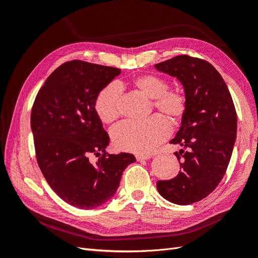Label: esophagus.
Wrapping results in <instances>:
<instances>
[{
	"label": "esophagus",
	"mask_w": 258,
	"mask_h": 258,
	"mask_svg": "<svg viewBox=\"0 0 258 258\" xmlns=\"http://www.w3.org/2000/svg\"><path fill=\"white\" fill-rule=\"evenodd\" d=\"M136 158H137V160H147V159H151L152 156L151 155L138 154V155H136Z\"/></svg>",
	"instance_id": "esophagus-1"
}]
</instances>
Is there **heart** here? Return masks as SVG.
Segmentation results:
<instances>
[{"mask_svg":"<svg viewBox=\"0 0 258 258\" xmlns=\"http://www.w3.org/2000/svg\"><path fill=\"white\" fill-rule=\"evenodd\" d=\"M131 86L148 99L160 116L144 121H124L112 131V140L117 150L137 154L153 152L169 137L171 126L182 121L187 110V97L181 89H169L168 82L154 74L139 75L130 82ZM121 88L110 83L100 90L95 101V111L103 123H112L119 116Z\"/></svg>","mask_w":258,"mask_h":258,"instance_id":"heart-1","label":"heart"}]
</instances>
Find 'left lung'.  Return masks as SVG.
Instances as JSON below:
<instances>
[{
	"mask_svg": "<svg viewBox=\"0 0 258 258\" xmlns=\"http://www.w3.org/2000/svg\"><path fill=\"white\" fill-rule=\"evenodd\" d=\"M160 72L182 83L187 110L171 144L181 171L168 181H158L161 196L175 205L200 201L220 184L227 170L237 137V113L221 74L208 61L187 54L155 64Z\"/></svg>",
	"mask_w": 258,
	"mask_h": 258,
	"instance_id": "8db88e82",
	"label": "left lung"
}]
</instances>
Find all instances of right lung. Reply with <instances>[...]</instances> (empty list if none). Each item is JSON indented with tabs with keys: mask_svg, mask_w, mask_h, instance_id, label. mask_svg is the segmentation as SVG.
<instances>
[{
	"mask_svg": "<svg viewBox=\"0 0 258 258\" xmlns=\"http://www.w3.org/2000/svg\"><path fill=\"white\" fill-rule=\"evenodd\" d=\"M119 74L117 68L64 62L33 103L31 129L38 167L52 190L73 207L89 210L110 200L123 170L136 161L132 154L106 153L110 138L95 111L100 90Z\"/></svg>",
	"mask_w": 258,
	"mask_h": 258,
	"instance_id": "right-lung-1",
	"label": "right lung"
}]
</instances>
